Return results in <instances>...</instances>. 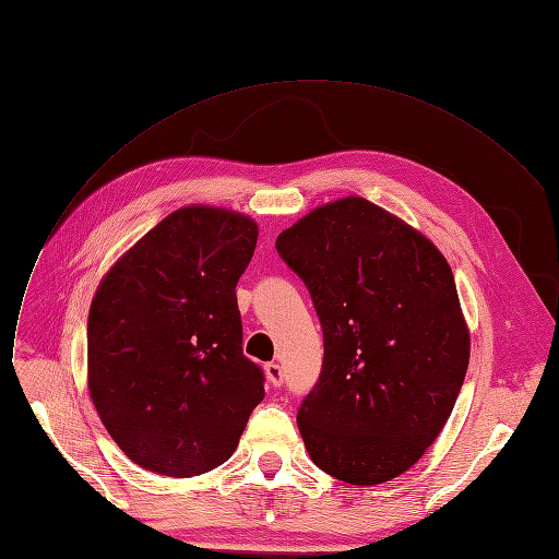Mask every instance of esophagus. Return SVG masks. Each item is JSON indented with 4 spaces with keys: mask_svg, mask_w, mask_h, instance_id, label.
<instances>
[{
    "mask_svg": "<svg viewBox=\"0 0 559 559\" xmlns=\"http://www.w3.org/2000/svg\"><path fill=\"white\" fill-rule=\"evenodd\" d=\"M266 379H269V383L273 385V388H277V385H282L284 383V370H282V366L277 364V360H271V364H266Z\"/></svg>",
    "mask_w": 559,
    "mask_h": 559,
    "instance_id": "esophagus-1",
    "label": "esophagus"
}]
</instances>
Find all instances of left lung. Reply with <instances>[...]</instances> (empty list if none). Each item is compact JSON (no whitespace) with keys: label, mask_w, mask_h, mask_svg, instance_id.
Returning <instances> with one entry per match:
<instances>
[{"label":"left lung","mask_w":559,"mask_h":559,"mask_svg":"<svg viewBox=\"0 0 559 559\" xmlns=\"http://www.w3.org/2000/svg\"><path fill=\"white\" fill-rule=\"evenodd\" d=\"M275 248L322 326V370L298 411L311 461L352 485L397 478L440 436L469 366L447 259L356 195L313 210Z\"/></svg>","instance_id":"8db88e82"}]
</instances>
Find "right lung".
Masks as SVG:
<instances>
[{"label": "right lung", "instance_id": "right-lung-1", "mask_svg": "<svg viewBox=\"0 0 559 559\" xmlns=\"http://www.w3.org/2000/svg\"><path fill=\"white\" fill-rule=\"evenodd\" d=\"M257 225L182 207L104 277L87 318L94 408L140 467L174 478L223 465L264 400V370L243 354L237 282Z\"/></svg>", "mask_w": 559, "mask_h": 559}]
</instances>
